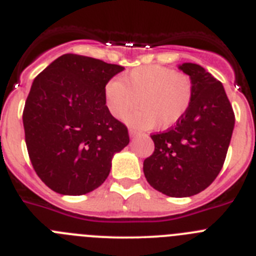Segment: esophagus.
<instances>
[{
    "label": "esophagus",
    "mask_w": 256,
    "mask_h": 256,
    "mask_svg": "<svg viewBox=\"0 0 256 256\" xmlns=\"http://www.w3.org/2000/svg\"><path fill=\"white\" fill-rule=\"evenodd\" d=\"M137 134H140V130H137L136 128H130V137H136Z\"/></svg>",
    "instance_id": "obj_1"
}]
</instances>
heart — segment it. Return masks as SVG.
Returning a JSON list of instances; mask_svg holds the SVG:
<instances>
[{
    "instance_id": "heart-1",
    "label": "heart",
    "mask_w": 256,
    "mask_h": 256,
    "mask_svg": "<svg viewBox=\"0 0 256 256\" xmlns=\"http://www.w3.org/2000/svg\"><path fill=\"white\" fill-rule=\"evenodd\" d=\"M108 112L122 119L136 108L126 122L137 126L168 130L182 119L191 106L195 88L188 76L162 65L133 69L120 80L105 86Z\"/></svg>"
}]
</instances>
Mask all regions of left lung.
<instances>
[{
  "mask_svg": "<svg viewBox=\"0 0 256 256\" xmlns=\"http://www.w3.org/2000/svg\"><path fill=\"white\" fill-rule=\"evenodd\" d=\"M195 94L186 115L165 132L151 134L155 150L144 162L151 186L170 198L204 191L223 168L234 126V112L224 88L202 66L180 65Z\"/></svg>",
  "mask_w": 256,
  "mask_h": 256,
  "instance_id": "obj_1",
  "label": "left lung"
}]
</instances>
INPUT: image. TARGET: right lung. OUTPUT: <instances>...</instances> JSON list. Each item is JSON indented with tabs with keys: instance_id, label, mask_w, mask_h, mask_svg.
Instances as JSON below:
<instances>
[{
	"instance_id": "obj_1",
	"label": "right lung",
	"mask_w": 256,
	"mask_h": 256,
	"mask_svg": "<svg viewBox=\"0 0 256 256\" xmlns=\"http://www.w3.org/2000/svg\"><path fill=\"white\" fill-rule=\"evenodd\" d=\"M120 65L65 54L33 80L22 124L29 159L38 177L61 195L100 187L115 152L130 144L128 130L105 104V86Z\"/></svg>"
}]
</instances>
